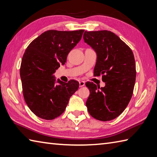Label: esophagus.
<instances>
[{"mask_svg": "<svg viewBox=\"0 0 157 157\" xmlns=\"http://www.w3.org/2000/svg\"><path fill=\"white\" fill-rule=\"evenodd\" d=\"M85 81H79V87H83V86H85Z\"/></svg>", "mask_w": 157, "mask_h": 157, "instance_id": "34e87169", "label": "esophagus"}]
</instances>
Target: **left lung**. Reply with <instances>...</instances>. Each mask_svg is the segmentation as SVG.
Wrapping results in <instances>:
<instances>
[{"mask_svg":"<svg viewBox=\"0 0 157 157\" xmlns=\"http://www.w3.org/2000/svg\"><path fill=\"white\" fill-rule=\"evenodd\" d=\"M83 38L97 53L94 76L102 75L105 84L100 88L86 83L90 91L86 105L95 119L111 121L123 113L132 97L136 76L133 52L110 31H85Z\"/></svg>","mask_w":157,"mask_h":157,"instance_id":"left-lung-1","label":"left lung"}]
</instances>
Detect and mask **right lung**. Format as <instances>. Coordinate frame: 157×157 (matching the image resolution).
Segmentation results:
<instances>
[{
	"label": "right lung",
	"instance_id": "right-lung-1",
	"mask_svg": "<svg viewBox=\"0 0 157 157\" xmlns=\"http://www.w3.org/2000/svg\"><path fill=\"white\" fill-rule=\"evenodd\" d=\"M83 33L84 30H47L25 51L20 66L24 98L30 110L40 119L53 120L60 116L78 90L79 83L75 80L64 82L58 79L56 85L53 73L64 64Z\"/></svg>",
	"mask_w": 157,
	"mask_h": 157
}]
</instances>
